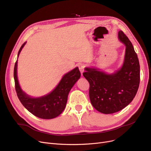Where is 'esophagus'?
Masks as SVG:
<instances>
[{
    "label": "esophagus",
    "mask_w": 151,
    "mask_h": 151,
    "mask_svg": "<svg viewBox=\"0 0 151 151\" xmlns=\"http://www.w3.org/2000/svg\"><path fill=\"white\" fill-rule=\"evenodd\" d=\"M85 68H86V64H81L79 65V70H80L82 74V73H83V71H84V69H85Z\"/></svg>",
    "instance_id": "34e87169"
}]
</instances>
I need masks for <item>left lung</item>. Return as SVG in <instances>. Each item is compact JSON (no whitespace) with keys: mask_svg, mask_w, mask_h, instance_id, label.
<instances>
[{"mask_svg":"<svg viewBox=\"0 0 151 151\" xmlns=\"http://www.w3.org/2000/svg\"><path fill=\"white\" fill-rule=\"evenodd\" d=\"M118 38L126 46L122 68L106 74L95 68H86L83 76L89 82V97L95 109L104 114L123 110L133 100L140 82V65L137 54L128 38L122 32Z\"/></svg>","mask_w":151,"mask_h":151,"instance_id":"left-lung-1","label":"left lung"}]
</instances>
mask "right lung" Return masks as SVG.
Wrapping results in <instances>:
<instances>
[{
    "instance_id": "obj_1",
    "label": "right lung",
    "mask_w": 151,
    "mask_h": 151,
    "mask_svg": "<svg viewBox=\"0 0 151 151\" xmlns=\"http://www.w3.org/2000/svg\"><path fill=\"white\" fill-rule=\"evenodd\" d=\"M25 44L26 42L20 48L18 57ZM17 61L14 66V77L18 98L28 111L33 115L42 119L56 118L63 111L70 89L81 77V72L79 68H76L63 76L58 86L50 93L42 97L35 99L28 96L22 90L17 79Z\"/></svg>"
}]
</instances>
